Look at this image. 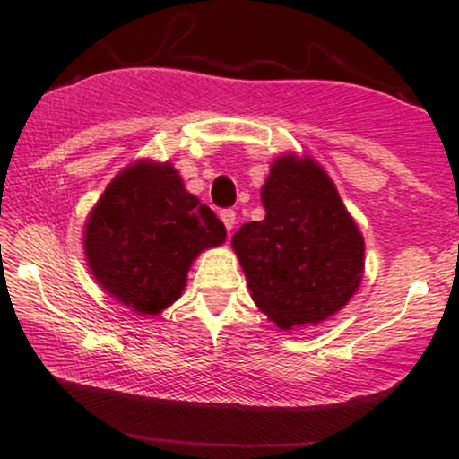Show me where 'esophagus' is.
<instances>
[{
  "instance_id": "34e87169",
  "label": "esophagus",
  "mask_w": 459,
  "mask_h": 459,
  "mask_svg": "<svg viewBox=\"0 0 459 459\" xmlns=\"http://www.w3.org/2000/svg\"><path fill=\"white\" fill-rule=\"evenodd\" d=\"M220 220H222L226 230H229V235H230V230H233L237 224V213L233 212V209H224V212H220Z\"/></svg>"
}]
</instances>
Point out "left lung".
I'll return each mask as SVG.
<instances>
[{"mask_svg": "<svg viewBox=\"0 0 459 459\" xmlns=\"http://www.w3.org/2000/svg\"><path fill=\"white\" fill-rule=\"evenodd\" d=\"M265 218L233 246L252 302L281 330L317 325L345 308L365 272V237L313 157L284 152L261 187Z\"/></svg>", "mask_w": 459, "mask_h": 459, "instance_id": "left-lung-1", "label": "left lung"}]
</instances>
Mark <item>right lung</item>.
<instances>
[{"instance_id":"add662e5","label":"right lung","mask_w":459,"mask_h":459,"mask_svg":"<svg viewBox=\"0 0 459 459\" xmlns=\"http://www.w3.org/2000/svg\"><path fill=\"white\" fill-rule=\"evenodd\" d=\"M224 241V224L187 192L170 161L129 163L83 224V255L92 278L142 317L172 307L196 256Z\"/></svg>"}]
</instances>
